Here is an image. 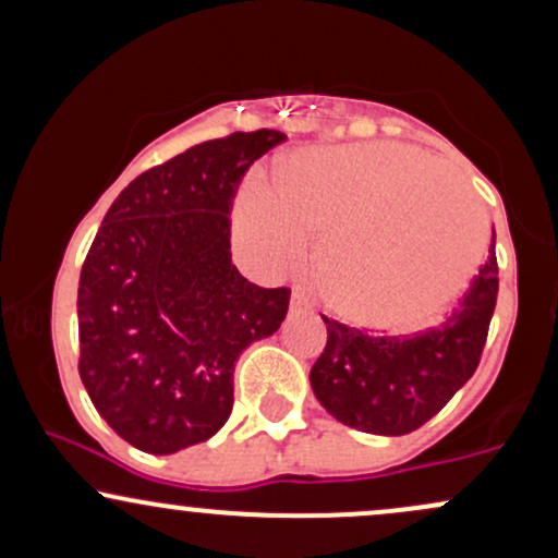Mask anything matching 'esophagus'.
Returning <instances> with one entry per match:
<instances>
[{
    "mask_svg": "<svg viewBox=\"0 0 558 558\" xmlns=\"http://www.w3.org/2000/svg\"><path fill=\"white\" fill-rule=\"evenodd\" d=\"M312 310L310 299H306V293L301 291V288H296V291L291 293V315H299V312H306Z\"/></svg>",
    "mask_w": 558,
    "mask_h": 558,
    "instance_id": "obj_1",
    "label": "esophagus"
}]
</instances>
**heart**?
I'll return each mask as SVG.
<instances>
[{"mask_svg":"<svg viewBox=\"0 0 558 558\" xmlns=\"http://www.w3.org/2000/svg\"><path fill=\"white\" fill-rule=\"evenodd\" d=\"M235 239L254 262L283 267L319 236L325 304L362 328L407 330L462 293L485 248L483 209L453 191L425 151L399 144L304 149L278 189L243 185Z\"/></svg>","mask_w":558,"mask_h":558,"instance_id":"b5f03b06","label":"heart"}]
</instances>
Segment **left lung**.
<instances>
[{
	"instance_id": "8db88e82",
	"label": "left lung",
	"mask_w": 558,
	"mask_h": 558,
	"mask_svg": "<svg viewBox=\"0 0 558 558\" xmlns=\"http://www.w3.org/2000/svg\"><path fill=\"white\" fill-rule=\"evenodd\" d=\"M496 296L498 262L490 252L451 315L435 328L375 336L323 315L328 343L310 373L317 401L354 430H417L475 375Z\"/></svg>"
}]
</instances>
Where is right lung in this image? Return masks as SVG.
Instances as JSON below:
<instances>
[{
  "label": "right lung",
  "instance_id": "obj_1",
  "mask_svg": "<svg viewBox=\"0 0 558 558\" xmlns=\"http://www.w3.org/2000/svg\"><path fill=\"white\" fill-rule=\"evenodd\" d=\"M286 133H230L141 172L114 198L78 286V373L96 412L146 453H175L226 425L241 351L286 319L288 288L230 262L241 178Z\"/></svg>",
  "mask_w": 558,
  "mask_h": 558
}]
</instances>
